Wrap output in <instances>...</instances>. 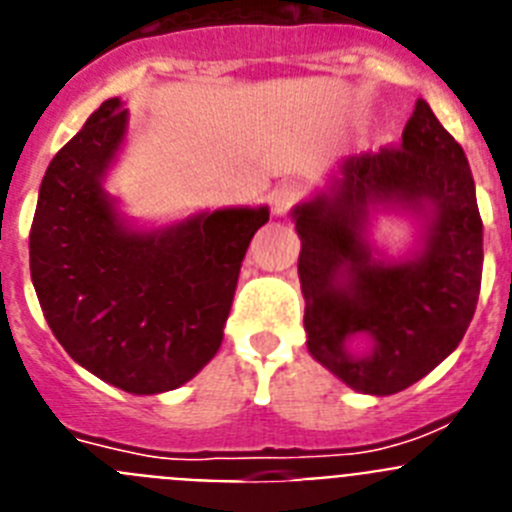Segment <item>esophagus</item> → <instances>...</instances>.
Wrapping results in <instances>:
<instances>
[{"instance_id":"1","label":"esophagus","mask_w":512,"mask_h":512,"mask_svg":"<svg viewBox=\"0 0 512 512\" xmlns=\"http://www.w3.org/2000/svg\"><path fill=\"white\" fill-rule=\"evenodd\" d=\"M302 197H305V189H302L300 182H282L274 187V192H271V207H274L277 215H284V212L292 205H297Z\"/></svg>"}]
</instances>
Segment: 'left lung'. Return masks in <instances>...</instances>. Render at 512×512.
I'll list each match as a JSON object with an SVG mask.
<instances>
[{"label":"left lung","mask_w":512,"mask_h":512,"mask_svg":"<svg viewBox=\"0 0 512 512\" xmlns=\"http://www.w3.org/2000/svg\"><path fill=\"white\" fill-rule=\"evenodd\" d=\"M369 204L432 205L415 260L373 259L363 241ZM295 220L307 351L348 387L395 395L459 346L482 284V217L467 156L425 99L400 146L348 158L336 197L300 205ZM356 332L373 336L364 360L345 351Z\"/></svg>","instance_id":"left-lung-1"}]
</instances>
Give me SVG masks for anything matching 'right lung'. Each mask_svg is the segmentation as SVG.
I'll return each instance as SVG.
<instances>
[{"label": "right lung", "mask_w": 512, "mask_h": 512, "mask_svg": "<svg viewBox=\"0 0 512 512\" xmlns=\"http://www.w3.org/2000/svg\"><path fill=\"white\" fill-rule=\"evenodd\" d=\"M128 110L107 99L53 156L30 228V274L66 354L133 395L176 390L223 343L238 271L269 210H217L156 233L122 228L102 174Z\"/></svg>", "instance_id": "1"}]
</instances>
